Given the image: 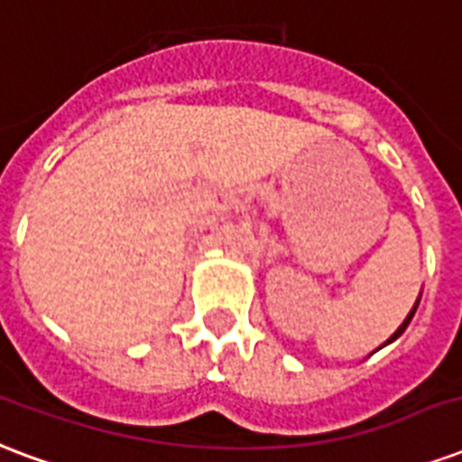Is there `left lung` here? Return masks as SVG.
Instances as JSON below:
<instances>
[{
    "label": "left lung",
    "mask_w": 462,
    "mask_h": 462,
    "mask_svg": "<svg viewBox=\"0 0 462 462\" xmlns=\"http://www.w3.org/2000/svg\"><path fill=\"white\" fill-rule=\"evenodd\" d=\"M419 300H421V294H419ZM419 300H416V304H414V307H411V311H409V314H407V319H404V321H402L400 328H397V331H394V334H392L390 338H387V341L383 343V346H387V343H392V341H397V338H400V336L404 334V331H407L409 321H411V319H414V311H416V307H419ZM383 346H380V348H383Z\"/></svg>",
    "instance_id": "left-lung-1"
}]
</instances>
